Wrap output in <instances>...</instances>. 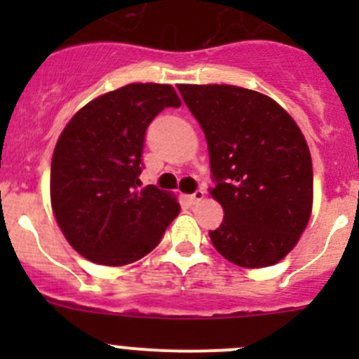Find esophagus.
Wrapping results in <instances>:
<instances>
[{"label": "esophagus", "instance_id": "obj_1", "mask_svg": "<svg viewBox=\"0 0 359 359\" xmlns=\"http://www.w3.org/2000/svg\"><path fill=\"white\" fill-rule=\"evenodd\" d=\"M203 198H205V189H196L193 194H191L189 200L191 203H200Z\"/></svg>", "mask_w": 359, "mask_h": 359}]
</instances>
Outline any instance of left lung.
<instances>
[{"label": "left lung", "instance_id": "obj_1", "mask_svg": "<svg viewBox=\"0 0 359 359\" xmlns=\"http://www.w3.org/2000/svg\"><path fill=\"white\" fill-rule=\"evenodd\" d=\"M208 144L210 191L224 220L210 240L240 267H267L295 247L313 208V163L278 102L231 85H179Z\"/></svg>", "mask_w": 359, "mask_h": 359}]
</instances>
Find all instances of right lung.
I'll return each mask as SVG.
<instances>
[{
	"label": "right lung",
	"instance_id": "add662e5",
	"mask_svg": "<svg viewBox=\"0 0 359 359\" xmlns=\"http://www.w3.org/2000/svg\"><path fill=\"white\" fill-rule=\"evenodd\" d=\"M170 85L132 83L81 107L57 140L50 170L53 215L72 248L102 266H125L153 252L179 215L172 194L140 189L149 123L179 107Z\"/></svg>",
	"mask_w": 359,
	"mask_h": 359
}]
</instances>
